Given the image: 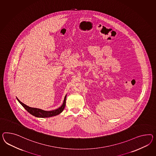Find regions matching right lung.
<instances>
[{
    "label": "right lung",
    "instance_id": "obj_1",
    "mask_svg": "<svg viewBox=\"0 0 156 156\" xmlns=\"http://www.w3.org/2000/svg\"><path fill=\"white\" fill-rule=\"evenodd\" d=\"M66 96L67 95H66V96L64 97V101H63V103L62 104V105L58 108H56L55 110H53L51 111H45V110H43L40 108H30L27 105H26L25 104L21 102L17 98V100L19 102V103L24 107V108L28 112H29L30 114H32V115L34 116L37 118H49V117L59 115L63 111L64 108L66 106Z\"/></svg>",
    "mask_w": 156,
    "mask_h": 156
}]
</instances>
